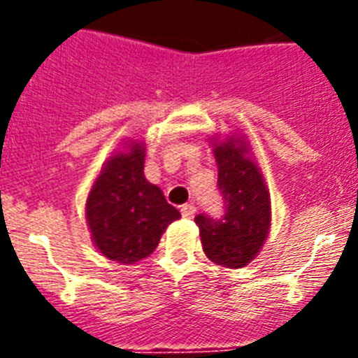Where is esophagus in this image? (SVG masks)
Segmentation results:
<instances>
[{
	"instance_id": "1",
	"label": "esophagus",
	"mask_w": 358,
	"mask_h": 358,
	"mask_svg": "<svg viewBox=\"0 0 358 358\" xmlns=\"http://www.w3.org/2000/svg\"><path fill=\"white\" fill-rule=\"evenodd\" d=\"M181 213L185 218H194L195 206L194 204H185V206H181Z\"/></svg>"
}]
</instances>
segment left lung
I'll list each match as a JSON object with an SVG mask.
<instances>
[{
	"label": "left lung",
	"mask_w": 358,
	"mask_h": 358,
	"mask_svg": "<svg viewBox=\"0 0 358 358\" xmlns=\"http://www.w3.org/2000/svg\"><path fill=\"white\" fill-rule=\"evenodd\" d=\"M210 143L226 213L218 220L197 215L195 222L202 249L213 264L242 268L260 255L271 231V194L243 136L210 138Z\"/></svg>",
	"instance_id": "1"
}]
</instances>
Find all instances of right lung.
<instances>
[{"instance_id": "obj_1", "label": "right lung", "mask_w": 358, "mask_h": 358, "mask_svg": "<svg viewBox=\"0 0 358 358\" xmlns=\"http://www.w3.org/2000/svg\"><path fill=\"white\" fill-rule=\"evenodd\" d=\"M143 169V141H123L107 157L85 201V222L94 248L123 265L150 256L166 227L181 218L159 186L147 181Z\"/></svg>"}]
</instances>
